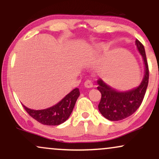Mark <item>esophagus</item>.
I'll list each match as a JSON object with an SVG mask.
<instances>
[{
    "mask_svg": "<svg viewBox=\"0 0 159 159\" xmlns=\"http://www.w3.org/2000/svg\"><path fill=\"white\" fill-rule=\"evenodd\" d=\"M84 86L87 88H91V87H93V82L90 80H87L84 82Z\"/></svg>",
    "mask_w": 159,
    "mask_h": 159,
    "instance_id": "esophagus-1",
    "label": "esophagus"
}]
</instances>
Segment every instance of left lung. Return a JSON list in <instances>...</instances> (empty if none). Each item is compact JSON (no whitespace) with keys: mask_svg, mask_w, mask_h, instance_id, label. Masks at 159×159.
<instances>
[{"mask_svg":"<svg viewBox=\"0 0 159 159\" xmlns=\"http://www.w3.org/2000/svg\"><path fill=\"white\" fill-rule=\"evenodd\" d=\"M137 48L143 57L145 74L143 81L136 88L125 92H119L98 79L97 89L102 94L98 110L102 115L111 121H118L132 115L140 106L145 96L149 82V67L144 46L138 39L135 41Z\"/></svg>","mask_w":159,"mask_h":159,"instance_id":"1","label":"left lung"}]
</instances>
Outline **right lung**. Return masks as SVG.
Listing matches in <instances>:
<instances>
[{"label":"right lung","instance_id":"right-lung-1","mask_svg":"<svg viewBox=\"0 0 159 159\" xmlns=\"http://www.w3.org/2000/svg\"><path fill=\"white\" fill-rule=\"evenodd\" d=\"M79 96V89L75 88L57 105L43 110H33L22 105L27 114L39 123L47 125H57L69 117Z\"/></svg>","mask_w":159,"mask_h":159}]
</instances>
